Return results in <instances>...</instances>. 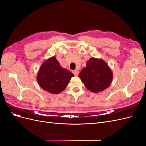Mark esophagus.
I'll return each instance as SVG.
<instances>
[{"mask_svg":"<svg viewBox=\"0 0 146 146\" xmlns=\"http://www.w3.org/2000/svg\"><path fill=\"white\" fill-rule=\"evenodd\" d=\"M72 72L75 75V76H78V74L79 73L78 70H72Z\"/></svg>","mask_w":146,"mask_h":146,"instance_id":"obj_1","label":"esophagus"}]
</instances>
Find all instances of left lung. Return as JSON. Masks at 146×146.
<instances>
[{
    "label": "left lung",
    "mask_w": 146,
    "mask_h": 146,
    "mask_svg": "<svg viewBox=\"0 0 146 146\" xmlns=\"http://www.w3.org/2000/svg\"><path fill=\"white\" fill-rule=\"evenodd\" d=\"M86 64V66L79 73L78 77L88 90L98 93L110 86L113 74L104 60L92 57Z\"/></svg>",
    "instance_id": "8db88e82"
}]
</instances>
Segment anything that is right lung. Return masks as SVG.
I'll return each mask as SVG.
<instances>
[{
  "instance_id": "add662e5",
  "label": "right lung",
  "mask_w": 146,
  "mask_h": 146,
  "mask_svg": "<svg viewBox=\"0 0 146 146\" xmlns=\"http://www.w3.org/2000/svg\"><path fill=\"white\" fill-rule=\"evenodd\" d=\"M74 75L61 66L55 56L44 61L37 74L38 85L51 94H58L67 87Z\"/></svg>"
}]
</instances>
